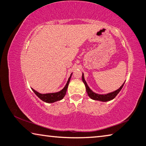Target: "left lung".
Wrapping results in <instances>:
<instances>
[{"label": "left lung", "instance_id": "8db88e82", "mask_svg": "<svg viewBox=\"0 0 146 146\" xmlns=\"http://www.w3.org/2000/svg\"><path fill=\"white\" fill-rule=\"evenodd\" d=\"M82 80H83V82L84 83L85 86H86V91L87 93V95H88L89 97L93 100H100V101H102V102L110 101V100L113 99V98L117 95V94L119 93L120 91L121 90V89L123 88V86H124V84H125V82H124V84H123L122 86L117 89V90H116L115 91L106 94V95H99V94L94 93V92L92 91L90 88H89V86H87L86 80H85V79H84V74H82Z\"/></svg>", "mask_w": 146, "mask_h": 146}]
</instances>
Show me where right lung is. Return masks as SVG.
I'll use <instances>...</instances> for the list:
<instances>
[{
  "label": "right lung",
  "mask_w": 146,
  "mask_h": 146,
  "mask_svg": "<svg viewBox=\"0 0 146 146\" xmlns=\"http://www.w3.org/2000/svg\"><path fill=\"white\" fill-rule=\"evenodd\" d=\"M72 74H71L70 76L69 77L68 81H67L66 86H64V88L62 89L61 91L57 92V93L41 94V93H38V92H37L36 91H35V89H33V91H34V93L36 94V95L38 97L40 98L42 100H43V101L45 102L53 103V102H55L56 101H58V100H60L64 98V96L66 95L67 88H68L69 82H70V81Z\"/></svg>",
  "instance_id": "1"
}]
</instances>
